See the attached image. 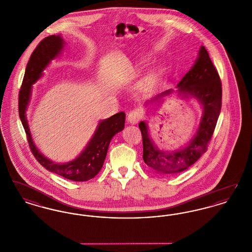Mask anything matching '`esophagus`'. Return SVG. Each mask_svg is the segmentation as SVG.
I'll return each instance as SVG.
<instances>
[{"instance_id":"esophagus-1","label":"esophagus","mask_w":252,"mask_h":252,"mask_svg":"<svg viewBox=\"0 0 252 252\" xmlns=\"http://www.w3.org/2000/svg\"><path fill=\"white\" fill-rule=\"evenodd\" d=\"M142 117H143L142 112L139 109L134 108L127 114V121H128V123L134 125V124H137L139 121L141 120Z\"/></svg>"}]
</instances>
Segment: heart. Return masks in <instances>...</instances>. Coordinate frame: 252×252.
<instances>
[{"mask_svg":"<svg viewBox=\"0 0 252 252\" xmlns=\"http://www.w3.org/2000/svg\"><path fill=\"white\" fill-rule=\"evenodd\" d=\"M152 81H153V76H152V75H149V76H147V77L144 79V84L149 85Z\"/></svg>","mask_w":252,"mask_h":252,"instance_id":"heart-1","label":"heart"}]
</instances>
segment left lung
I'll return each instance as SVG.
<instances>
[{"label":"left lung","instance_id":"left-lung-1","mask_svg":"<svg viewBox=\"0 0 252 252\" xmlns=\"http://www.w3.org/2000/svg\"><path fill=\"white\" fill-rule=\"evenodd\" d=\"M177 87L180 95L186 98L194 97L203 108L199 127L187 146L171 152L160 151L150 139L146 123L142 121L139 124L143 136L144 162L158 174L165 176L183 172L203 155L208 149V144L212 139L220 114L222 105L221 80L204 46L199 50L198 58L192 69L183 76ZM172 92L173 90L163 92L151 102H155L172 94Z\"/></svg>","mask_w":252,"mask_h":252}]
</instances>
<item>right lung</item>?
Wrapping results in <instances>:
<instances>
[{"label": "right lung", "instance_id": "obj_1", "mask_svg": "<svg viewBox=\"0 0 252 252\" xmlns=\"http://www.w3.org/2000/svg\"><path fill=\"white\" fill-rule=\"evenodd\" d=\"M63 46L64 41L62 37L60 35H53L41 40L34 50L27 63L19 94V114L27 136L29 147L36 160L43 167L67 180L87 181L94 179L101 170L112 137L124 129L126 113L118 112L108 119L101 121L94 135L81 154L69 162L56 163L38 151L32 140L25 112L30 101L32 85L41 77L44 69L60 55Z\"/></svg>", "mask_w": 252, "mask_h": 252}]
</instances>
